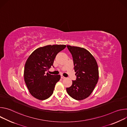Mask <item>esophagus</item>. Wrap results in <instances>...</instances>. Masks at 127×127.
<instances>
[{
  "mask_svg": "<svg viewBox=\"0 0 127 127\" xmlns=\"http://www.w3.org/2000/svg\"><path fill=\"white\" fill-rule=\"evenodd\" d=\"M66 77H65L64 76H61V78L62 79H65Z\"/></svg>",
  "mask_w": 127,
  "mask_h": 127,
  "instance_id": "esophagus-1",
  "label": "esophagus"
}]
</instances>
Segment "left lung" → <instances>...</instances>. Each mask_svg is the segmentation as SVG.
Instances as JSON below:
<instances>
[{"instance_id": "left-lung-1", "label": "left lung", "mask_w": 127, "mask_h": 127, "mask_svg": "<svg viewBox=\"0 0 127 127\" xmlns=\"http://www.w3.org/2000/svg\"><path fill=\"white\" fill-rule=\"evenodd\" d=\"M72 54L77 76L72 85L66 88L68 94L81 100L88 97L94 90L99 78L98 67L95 57L83 48L67 46Z\"/></svg>"}]
</instances>
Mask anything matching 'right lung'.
<instances>
[{
  "mask_svg": "<svg viewBox=\"0 0 127 127\" xmlns=\"http://www.w3.org/2000/svg\"><path fill=\"white\" fill-rule=\"evenodd\" d=\"M66 47L65 45H53L40 47L28 58L24 69V79L30 93L35 98L45 100L53 94L61 76L45 74V71L53 66L57 54Z\"/></svg>",
  "mask_w": 127,
  "mask_h": 127,
  "instance_id": "add662e5",
  "label": "right lung"
}]
</instances>
